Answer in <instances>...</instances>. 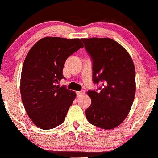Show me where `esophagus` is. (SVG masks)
<instances>
[{
    "mask_svg": "<svg viewBox=\"0 0 158 158\" xmlns=\"http://www.w3.org/2000/svg\"><path fill=\"white\" fill-rule=\"evenodd\" d=\"M77 94L79 95V96H81V95L85 94V91L84 90H82V91H78Z\"/></svg>",
    "mask_w": 158,
    "mask_h": 158,
    "instance_id": "1",
    "label": "esophagus"
}]
</instances>
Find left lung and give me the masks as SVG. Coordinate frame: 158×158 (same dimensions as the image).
I'll list each match as a JSON object with an SVG mask.
<instances>
[{
  "label": "left lung",
  "instance_id": "1",
  "mask_svg": "<svg viewBox=\"0 0 158 158\" xmlns=\"http://www.w3.org/2000/svg\"><path fill=\"white\" fill-rule=\"evenodd\" d=\"M92 59L93 82H102L99 92L88 91L91 104L88 121L102 129H113L124 121L136 93V71L127 50L110 38L82 39Z\"/></svg>",
  "mask_w": 158,
  "mask_h": 158
}]
</instances>
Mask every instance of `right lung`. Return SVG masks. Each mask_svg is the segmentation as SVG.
<instances>
[{"label":"right lung","instance_id":"obj_1","mask_svg":"<svg viewBox=\"0 0 158 158\" xmlns=\"http://www.w3.org/2000/svg\"><path fill=\"white\" fill-rule=\"evenodd\" d=\"M83 46L79 39L47 37L27 53L21 74V96L27 115L40 129H52L64 121L76 93L58 84L64 79L67 58Z\"/></svg>","mask_w":158,"mask_h":158}]
</instances>
